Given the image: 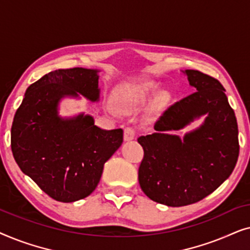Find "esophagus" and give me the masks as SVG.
I'll return each instance as SVG.
<instances>
[{
    "instance_id": "1",
    "label": "esophagus",
    "mask_w": 250,
    "mask_h": 250,
    "mask_svg": "<svg viewBox=\"0 0 250 250\" xmlns=\"http://www.w3.org/2000/svg\"><path fill=\"white\" fill-rule=\"evenodd\" d=\"M135 138V131L134 128L132 127H126L125 131H124V140L126 142L128 141H132V140H134Z\"/></svg>"
}]
</instances>
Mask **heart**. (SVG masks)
I'll use <instances>...</instances> for the list:
<instances>
[{
	"label": "heart",
	"mask_w": 250,
	"mask_h": 250,
	"mask_svg": "<svg viewBox=\"0 0 250 250\" xmlns=\"http://www.w3.org/2000/svg\"><path fill=\"white\" fill-rule=\"evenodd\" d=\"M153 91L155 86L150 83L127 85L116 92L115 104L122 111H134L148 100ZM108 109L111 110L112 105L108 104Z\"/></svg>",
	"instance_id": "heart-1"
}]
</instances>
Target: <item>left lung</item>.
Listing matches in <instances>:
<instances>
[{
	"mask_svg": "<svg viewBox=\"0 0 250 250\" xmlns=\"http://www.w3.org/2000/svg\"><path fill=\"white\" fill-rule=\"evenodd\" d=\"M194 93L170 105L156 132L140 136L145 150L139 168L143 192L156 203L181 207L204 199L233 172L239 156L238 124L225 90L215 78L187 69ZM205 117L182 138L175 134Z\"/></svg>",
	"mask_w": 250,
	"mask_h": 250,
	"instance_id": "obj_1",
	"label": "left lung"
}]
</instances>
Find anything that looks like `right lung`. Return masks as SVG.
Segmentation results:
<instances>
[{
    "mask_svg": "<svg viewBox=\"0 0 250 250\" xmlns=\"http://www.w3.org/2000/svg\"><path fill=\"white\" fill-rule=\"evenodd\" d=\"M99 69L70 68L44 75L26 90L11 127L16 163L51 198L73 203L90 196L104 163L123 143V129H102L91 115H59L62 99L100 100Z\"/></svg>",
    "mask_w": 250,
    "mask_h": 250,
    "instance_id": "add662e5",
    "label": "right lung"
}]
</instances>
